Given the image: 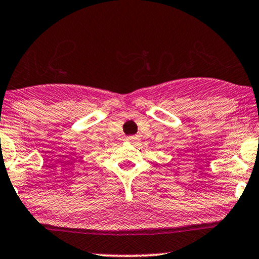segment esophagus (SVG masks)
Returning a JSON list of instances; mask_svg holds the SVG:
<instances>
[{"mask_svg":"<svg viewBox=\"0 0 259 259\" xmlns=\"http://www.w3.org/2000/svg\"><path fill=\"white\" fill-rule=\"evenodd\" d=\"M126 140L127 141H130V142H134V141H136V140H138V136H127L126 138Z\"/></svg>","mask_w":259,"mask_h":259,"instance_id":"esophagus-1","label":"esophagus"}]
</instances>
